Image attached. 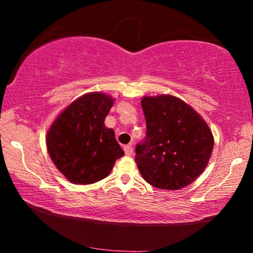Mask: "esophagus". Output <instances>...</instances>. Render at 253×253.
Segmentation results:
<instances>
[{
	"instance_id": "34e87169",
	"label": "esophagus",
	"mask_w": 253,
	"mask_h": 253,
	"mask_svg": "<svg viewBox=\"0 0 253 253\" xmlns=\"http://www.w3.org/2000/svg\"><path fill=\"white\" fill-rule=\"evenodd\" d=\"M124 151H125L126 155H131L132 152H134V148H132V145H131V144L126 145V146L124 147Z\"/></svg>"
}]
</instances>
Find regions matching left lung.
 <instances>
[{
  "label": "left lung",
  "mask_w": 253,
  "mask_h": 253,
  "mask_svg": "<svg viewBox=\"0 0 253 253\" xmlns=\"http://www.w3.org/2000/svg\"><path fill=\"white\" fill-rule=\"evenodd\" d=\"M146 137L136 145V164L145 181L161 190L194 182L211 157L214 140L204 119L170 95L144 97Z\"/></svg>",
  "instance_id": "1"
}]
</instances>
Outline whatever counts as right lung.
<instances>
[{
	"label": "right lung",
	"mask_w": 253,
	"mask_h": 253,
	"mask_svg": "<svg viewBox=\"0 0 253 253\" xmlns=\"http://www.w3.org/2000/svg\"><path fill=\"white\" fill-rule=\"evenodd\" d=\"M114 99L90 92L59 115L46 135V148L57 169L75 184H92L108 176L124 156L115 132L105 126Z\"/></svg>",
	"instance_id": "right-lung-1"
}]
</instances>
